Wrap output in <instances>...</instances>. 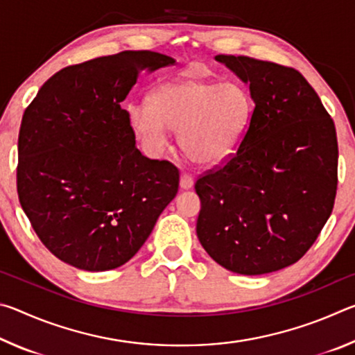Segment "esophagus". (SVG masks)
Masks as SVG:
<instances>
[{
	"mask_svg": "<svg viewBox=\"0 0 355 355\" xmlns=\"http://www.w3.org/2000/svg\"><path fill=\"white\" fill-rule=\"evenodd\" d=\"M192 184H194V180L189 175V173L183 172L182 177H180V188L182 189H189L192 188Z\"/></svg>",
	"mask_w": 355,
	"mask_h": 355,
	"instance_id": "obj_1",
	"label": "esophagus"
}]
</instances>
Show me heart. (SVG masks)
<instances>
[{
    "label": "heart",
    "instance_id": "obj_1",
    "mask_svg": "<svg viewBox=\"0 0 355 355\" xmlns=\"http://www.w3.org/2000/svg\"><path fill=\"white\" fill-rule=\"evenodd\" d=\"M252 112L254 103L241 84L180 78L156 87L148 105L130 106V122L153 150L167 144V128L178 130L180 147L191 161L216 166L235 152Z\"/></svg>",
    "mask_w": 355,
    "mask_h": 355
}]
</instances>
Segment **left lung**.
<instances>
[{
    "instance_id": "left-lung-1",
    "label": "left lung",
    "mask_w": 355,
    "mask_h": 355,
    "mask_svg": "<svg viewBox=\"0 0 355 355\" xmlns=\"http://www.w3.org/2000/svg\"><path fill=\"white\" fill-rule=\"evenodd\" d=\"M216 59L249 83L255 107L235 152L197 178V236L228 271L274 272L307 254L332 213L335 123L296 69L249 56Z\"/></svg>"
}]
</instances>
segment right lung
<instances>
[{
  "label": "right lung",
  "instance_id": "add662e5",
  "mask_svg": "<svg viewBox=\"0 0 355 355\" xmlns=\"http://www.w3.org/2000/svg\"><path fill=\"white\" fill-rule=\"evenodd\" d=\"M161 53L122 51L53 75L21 119L17 192L45 248L84 271H110L142 248L177 196L180 172L136 147L122 107Z\"/></svg>",
  "mask_w": 355,
  "mask_h": 355
}]
</instances>
